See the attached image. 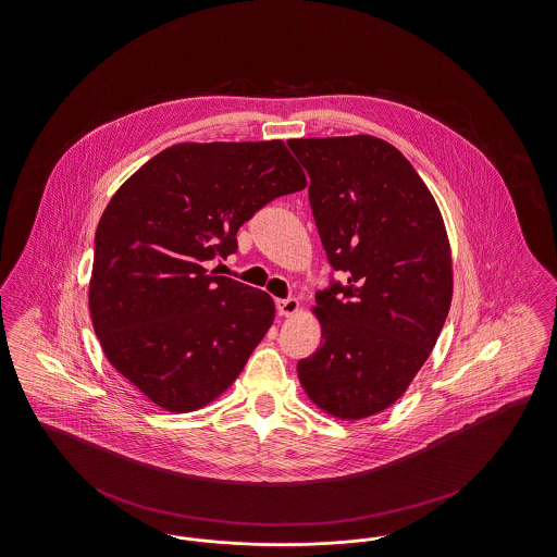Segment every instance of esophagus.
Returning <instances> with one entry per match:
<instances>
[{"instance_id": "esophagus-1", "label": "esophagus", "mask_w": 557, "mask_h": 557, "mask_svg": "<svg viewBox=\"0 0 557 557\" xmlns=\"http://www.w3.org/2000/svg\"><path fill=\"white\" fill-rule=\"evenodd\" d=\"M276 310L281 317H294L299 310V301L296 297H287V299H276Z\"/></svg>"}]
</instances>
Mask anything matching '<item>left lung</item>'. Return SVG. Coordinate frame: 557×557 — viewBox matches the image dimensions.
<instances>
[{
	"label": "left lung",
	"instance_id": "1",
	"mask_svg": "<svg viewBox=\"0 0 557 557\" xmlns=\"http://www.w3.org/2000/svg\"><path fill=\"white\" fill-rule=\"evenodd\" d=\"M287 144L310 175L323 249L348 276L317 294L321 348L297 377L317 408L363 420L408 391L442 334L454 292L444 218L408 158L377 137Z\"/></svg>",
	"mask_w": 557,
	"mask_h": 557
}]
</instances>
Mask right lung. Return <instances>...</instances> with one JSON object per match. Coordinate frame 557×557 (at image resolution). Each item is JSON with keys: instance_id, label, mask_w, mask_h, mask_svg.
Instances as JSON below:
<instances>
[{"instance_id": "add662e5", "label": "right lung", "mask_w": 557, "mask_h": 557, "mask_svg": "<svg viewBox=\"0 0 557 557\" xmlns=\"http://www.w3.org/2000/svg\"><path fill=\"white\" fill-rule=\"evenodd\" d=\"M306 187L281 139L177 144L131 175L95 234L88 308L101 348L149 401L205 408L247 366L274 301L207 261L236 251L263 205Z\"/></svg>"}]
</instances>
